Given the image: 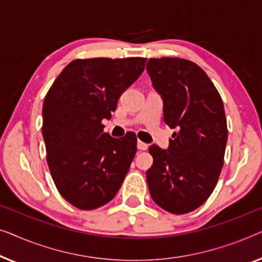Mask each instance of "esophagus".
<instances>
[{"instance_id": "1", "label": "esophagus", "mask_w": 262, "mask_h": 262, "mask_svg": "<svg viewBox=\"0 0 262 262\" xmlns=\"http://www.w3.org/2000/svg\"><path fill=\"white\" fill-rule=\"evenodd\" d=\"M138 148L139 149H141V150H146L147 148H148V145H147V143H145V142H142V141H138Z\"/></svg>"}]
</instances>
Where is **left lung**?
Here are the masks:
<instances>
[{"instance_id": "1", "label": "left lung", "mask_w": 262, "mask_h": 262, "mask_svg": "<svg viewBox=\"0 0 262 262\" xmlns=\"http://www.w3.org/2000/svg\"><path fill=\"white\" fill-rule=\"evenodd\" d=\"M164 101V121L177 132L167 150L149 147L146 178L152 200L182 215L204 203L215 189L228 140L222 98L208 75L182 58H152L146 66Z\"/></svg>"}]
</instances>
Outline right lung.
<instances>
[{
  "label": "right lung",
  "instance_id": "add662e5",
  "mask_svg": "<svg viewBox=\"0 0 262 262\" xmlns=\"http://www.w3.org/2000/svg\"><path fill=\"white\" fill-rule=\"evenodd\" d=\"M146 58L76 59L62 70L42 105L46 159L59 193L94 210L120 190L136 153V136L104 133L120 96L145 69Z\"/></svg>",
  "mask_w": 262,
  "mask_h": 262
}]
</instances>
